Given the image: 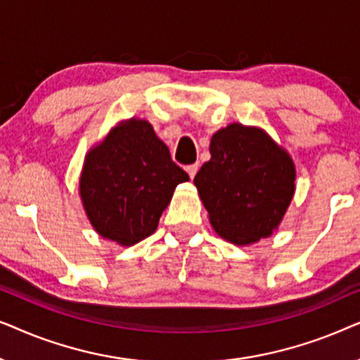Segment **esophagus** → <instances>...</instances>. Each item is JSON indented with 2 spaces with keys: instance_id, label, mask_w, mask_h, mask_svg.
<instances>
[{
  "instance_id": "esophagus-1",
  "label": "esophagus",
  "mask_w": 360,
  "mask_h": 360,
  "mask_svg": "<svg viewBox=\"0 0 360 360\" xmlns=\"http://www.w3.org/2000/svg\"><path fill=\"white\" fill-rule=\"evenodd\" d=\"M198 164H191V165H188L186 167V172H188V175H190V179H193V176L196 175V172H198Z\"/></svg>"
}]
</instances>
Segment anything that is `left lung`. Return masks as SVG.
I'll list each match as a JSON object with an SVG mask.
<instances>
[{"label":"left lung","mask_w":360,"mask_h":360,"mask_svg":"<svg viewBox=\"0 0 360 360\" xmlns=\"http://www.w3.org/2000/svg\"><path fill=\"white\" fill-rule=\"evenodd\" d=\"M210 154L193 184L216 234L234 245L272 236L297 188L288 152L260 127L233 122L214 132Z\"/></svg>","instance_id":"8db88e82"}]
</instances>
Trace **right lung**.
Returning <instances> with one entry per match:
<instances>
[{
  "label": "right lung",
  "mask_w": 360,
  "mask_h": 360,
  "mask_svg": "<svg viewBox=\"0 0 360 360\" xmlns=\"http://www.w3.org/2000/svg\"><path fill=\"white\" fill-rule=\"evenodd\" d=\"M188 180L150 122L131 117L86 152L78 193L93 229L129 248L154 233L176 185Z\"/></svg>",
  "instance_id": "obj_1"
}]
</instances>
